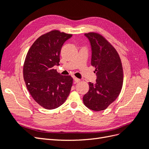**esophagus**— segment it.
<instances>
[{"label": "esophagus", "mask_w": 149, "mask_h": 149, "mask_svg": "<svg viewBox=\"0 0 149 149\" xmlns=\"http://www.w3.org/2000/svg\"><path fill=\"white\" fill-rule=\"evenodd\" d=\"M74 81H75V82H79L81 81L80 79L77 78V77H74Z\"/></svg>", "instance_id": "obj_1"}]
</instances>
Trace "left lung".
I'll return each mask as SVG.
<instances>
[{
    "instance_id": "left-lung-1",
    "label": "left lung",
    "mask_w": 149,
    "mask_h": 149,
    "mask_svg": "<svg viewBox=\"0 0 149 149\" xmlns=\"http://www.w3.org/2000/svg\"><path fill=\"white\" fill-rule=\"evenodd\" d=\"M91 47V65L96 80L89 82V89L83 96L84 104L94 111L105 110L118 97L123 84V70L120 57L111 44L98 33H85Z\"/></svg>"
}]
</instances>
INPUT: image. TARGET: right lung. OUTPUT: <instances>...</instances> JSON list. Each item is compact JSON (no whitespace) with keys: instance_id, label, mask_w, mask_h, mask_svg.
Instances as JSON below:
<instances>
[{"instance_id":"obj_1","label":"right lung","mask_w":149,"mask_h":149,"mask_svg":"<svg viewBox=\"0 0 149 149\" xmlns=\"http://www.w3.org/2000/svg\"><path fill=\"white\" fill-rule=\"evenodd\" d=\"M72 34L53 30L41 36L29 50L24 63L23 78L33 100L46 109H54L66 101L73 79L53 68L59 65L61 47Z\"/></svg>"}]
</instances>
